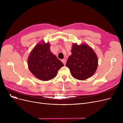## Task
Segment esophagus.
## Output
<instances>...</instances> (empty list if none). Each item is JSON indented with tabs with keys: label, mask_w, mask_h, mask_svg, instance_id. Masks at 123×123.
<instances>
[{
	"label": "esophagus",
	"mask_w": 123,
	"mask_h": 123,
	"mask_svg": "<svg viewBox=\"0 0 123 123\" xmlns=\"http://www.w3.org/2000/svg\"><path fill=\"white\" fill-rule=\"evenodd\" d=\"M62 62H63V64H64V65H65L66 64L67 60L66 59H62Z\"/></svg>",
	"instance_id": "34e87169"
}]
</instances>
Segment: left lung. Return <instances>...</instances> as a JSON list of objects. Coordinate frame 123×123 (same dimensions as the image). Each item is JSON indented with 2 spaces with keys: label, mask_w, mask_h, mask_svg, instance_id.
<instances>
[{
  "label": "left lung",
  "mask_w": 123,
  "mask_h": 123,
  "mask_svg": "<svg viewBox=\"0 0 123 123\" xmlns=\"http://www.w3.org/2000/svg\"><path fill=\"white\" fill-rule=\"evenodd\" d=\"M71 55L66 62L72 76L83 80L93 75L98 66V58L92 48L86 43L72 46Z\"/></svg>",
  "instance_id": "left-lung-1"
}]
</instances>
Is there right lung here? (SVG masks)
Segmentation results:
<instances>
[{
    "mask_svg": "<svg viewBox=\"0 0 123 123\" xmlns=\"http://www.w3.org/2000/svg\"><path fill=\"white\" fill-rule=\"evenodd\" d=\"M50 43L41 41L33 48L28 59L29 70L36 78L48 81L56 76L63 63L51 52Z\"/></svg>",
    "mask_w": 123,
    "mask_h": 123,
    "instance_id": "add662e5",
    "label": "right lung"
}]
</instances>
